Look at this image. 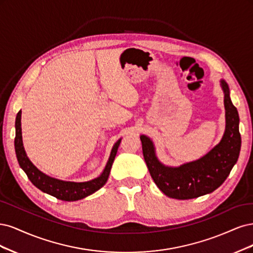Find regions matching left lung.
<instances>
[{"label": "left lung", "instance_id": "8db88e82", "mask_svg": "<svg viewBox=\"0 0 253 253\" xmlns=\"http://www.w3.org/2000/svg\"><path fill=\"white\" fill-rule=\"evenodd\" d=\"M224 92L226 127L222 140L202 158L177 167L160 162L150 137L142 134V148L152 180L167 197L189 200L211 193L221 186L238 162L241 150L239 112L230 99L229 86L219 81Z\"/></svg>", "mask_w": 253, "mask_h": 253}]
</instances>
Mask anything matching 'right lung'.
<instances>
[{
    "label": "right lung",
    "instance_id": "1",
    "mask_svg": "<svg viewBox=\"0 0 253 253\" xmlns=\"http://www.w3.org/2000/svg\"><path fill=\"white\" fill-rule=\"evenodd\" d=\"M21 117L22 111L20 110L15 118V138H14V149L15 154H17V159L19 162L20 167L24 170L30 180V182L34 184L37 188L42 190L45 193L52 195V197L62 200V201H79L82 200L88 195L94 193L106 184L108 180V176L110 173V169L112 166V163L115 161L117 156L118 148L120 146L121 140L113 145L111 149L109 159L107 161L103 172L93 180L88 182H69V181H62L59 178H54L49 175L45 174L42 171L39 170L32 162L27 157L26 151L24 149L23 146V138H22V127H21Z\"/></svg>",
    "mask_w": 253,
    "mask_h": 253
}]
</instances>
